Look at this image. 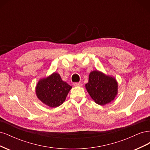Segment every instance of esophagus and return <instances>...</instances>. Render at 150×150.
Here are the masks:
<instances>
[{"label": "esophagus", "instance_id": "1", "mask_svg": "<svg viewBox=\"0 0 150 150\" xmlns=\"http://www.w3.org/2000/svg\"><path fill=\"white\" fill-rule=\"evenodd\" d=\"M83 84L81 83H74V86H79V87H81V86H82Z\"/></svg>", "mask_w": 150, "mask_h": 150}]
</instances>
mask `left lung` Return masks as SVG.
Here are the masks:
<instances>
[{"label": "left lung", "instance_id": "obj_1", "mask_svg": "<svg viewBox=\"0 0 150 150\" xmlns=\"http://www.w3.org/2000/svg\"><path fill=\"white\" fill-rule=\"evenodd\" d=\"M86 89L95 103L103 106L114 100L118 91V84L114 77L94 70L90 72Z\"/></svg>", "mask_w": 150, "mask_h": 150}]
</instances>
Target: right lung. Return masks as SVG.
<instances>
[{
	"label": "right lung",
	"mask_w": 150,
	"mask_h": 150,
	"mask_svg": "<svg viewBox=\"0 0 150 150\" xmlns=\"http://www.w3.org/2000/svg\"><path fill=\"white\" fill-rule=\"evenodd\" d=\"M71 88V86L62 80L59 74L53 72L38 81L35 93L38 98L44 104L56 108L65 101Z\"/></svg>",
	"instance_id": "1"
}]
</instances>
